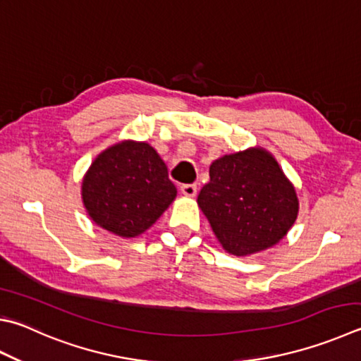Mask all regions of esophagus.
Here are the masks:
<instances>
[{
    "mask_svg": "<svg viewBox=\"0 0 361 361\" xmlns=\"http://www.w3.org/2000/svg\"><path fill=\"white\" fill-rule=\"evenodd\" d=\"M181 194L186 195V197H194L197 194V185H183Z\"/></svg>",
    "mask_w": 361,
    "mask_h": 361,
    "instance_id": "esophagus-1",
    "label": "esophagus"
}]
</instances>
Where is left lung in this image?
I'll use <instances>...</instances> for the list:
<instances>
[{"label":"left lung","instance_id":"8db88e82","mask_svg":"<svg viewBox=\"0 0 361 361\" xmlns=\"http://www.w3.org/2000/svg\"><path fill=\"white\" fill-rule=\"evenodd\" d=\"M197 203L222 247L238 257L279 243L298 214L293 185L259 147L216 159Z\"/></svg>","mask_w":361,"mask_h":361}]
</instances>
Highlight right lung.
<instances>
[{
    "instance_id": "1",
    "label": "right lung",
    "mask_w": 361,
    "mask_h": 361,
    "mask_svg": "<svg viewBox=\"0 0 361 361\" xmlns=\"http://www.w3.org/2000/svg\"><path fill=\"white\" fill-rule=\"evenodd\" d=\"M176 197L167 166L147 142L123 140L91 162L82 181L90 218L118 237H139Z\"/></svg>"
}]
</instances>
